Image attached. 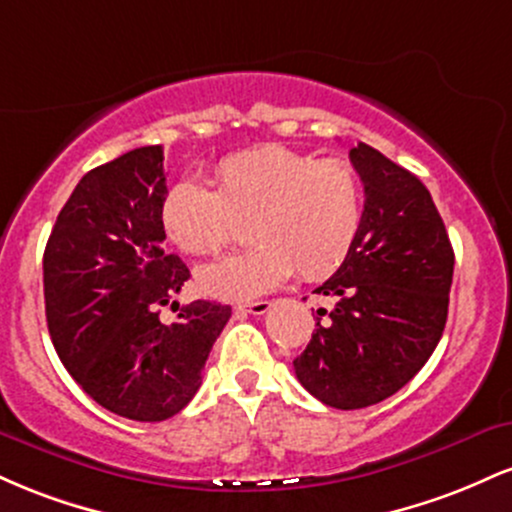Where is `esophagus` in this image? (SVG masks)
<instances>
[{
	"mask_svg": "<svg viewBox=\"0 0 512 512\" xmlns=\"http://www.w3.org/2000/svg\"><path fill=\"white\" fill-rule=\"evenodd\" d=\"M269 308H272V303H269V301H255V303L238 305L240 313H250V315H264Z\"/></svg>",
	"mask_w": 512,
	"mask_h": 512,
	"instance_id": "obj_1",
	"label": "esophagus"
}]
</instances>
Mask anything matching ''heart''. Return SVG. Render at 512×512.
<instances>
[{
    "label": "heart",
    "mask_w": 512,
    "mask_h": 512,
    "mask_svg": "<svg viewBox=\"0 0 512 512\" xmlns=\"http://www.w3.org/2000/svg\"><path fill=\"white\" fill-rule=\"evenodd\" d=\"M250 250L199 269V289L221 301H245L289 276L325 279L342 267L361 231L363 192L342 161L284 146H257L221 158L214 190L182 178L161 202L163 231L187 255H216L248 221Z\"/></svg>",
    "instance_id": "heart-1"
}]
</instances>
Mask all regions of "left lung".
<instances>
[{
  "label": "left lung",
  "mask_w": 512,
  "mask_h": 512,
  "mask_svg": "<svg viewBox=\"0 0 512 512\" xmlns=\"http://www.w3.org/2000/svg\"><path fill=\"white\" fill-rule=\"evenodd\" d=\"M361 175V231L342 267L315 293V332L293 361L310 395L334 409H363L402 390L424 368L448 320L452 252L424 182L373 146L351 149Z\"/></svg>",
  "instance_id": "8db88e82"
}]
</instances>
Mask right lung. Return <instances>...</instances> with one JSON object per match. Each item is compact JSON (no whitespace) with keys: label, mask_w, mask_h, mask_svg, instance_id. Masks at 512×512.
<instances>
[{"label":"right lung","mask_w":512,"mask_h":512,"mask_svg":"<svg viewBox=\"0 0 512 512\" xmlns=\"http://www.w3.org/2000/svg\"><path fill=\"white\" fill-rule=\"evenodd\" d=\"M161 146L88 170L43 255L45 315L57 356L88 397L132 421H163L202 385L231 305L192 301L163 322L190 269L163 250Z\"/></svg>","instance_id":"obj_1"}]
</instances>
